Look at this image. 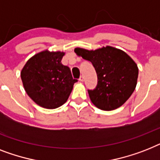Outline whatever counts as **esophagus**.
<instances>
[{"label": "esophagus", "mask_w": 160, "mask_h": 160, "mask_svg": "<svg viewBox=\"0 0 160 160\" xmlns=\"http://www.w3.org/2000/svg\"><path fill=\"white\" fill-rule=\"evenodd\" d=\"M79 80H80V81H81V82H83V81H84V77L83 76H81L80 77V79H79Z\"/></svg>", "instance_id": "obj_1"}]
</instances>
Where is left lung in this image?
<instances>
[{
    "instance_id": "left-lung-1",
    "label": "left lung",
    "mask_w": 160,
    "mask_h": 160,
    "mask_svg": "<svg viewBox=\"0 0 160 160\" xmlns=\"http://www.w3.org/2000/svg\"><path fill=\"white\" fill-rule=\"evenodd\" d=\"M75 52L89 61L95 69L98 83L88 93L96 107L111 111L130 98L136 86L138 67L127 53L108 46L94 51L77 48Z\"/></svg>"
}]
</instances>
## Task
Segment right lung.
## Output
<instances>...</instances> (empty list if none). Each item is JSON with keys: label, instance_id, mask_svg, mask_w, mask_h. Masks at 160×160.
<instances>
[{"label": "right lung", "instance_id": "right-lung-1", "mask_svg": "<svg viewBox=\"0 0 160 160\" xmlns=\"http://www.w3.org/2000/svg\"><path fill=\"white\" fill-rule=\"evenodd\" d=\"M63 56L61 52L44 51L31 58L22 70L26 93L41 107L53 109L64 104L77 81L62 63Z\"/></svg>", "mask_w": 160, "mask_h": 160}]
</instances>
